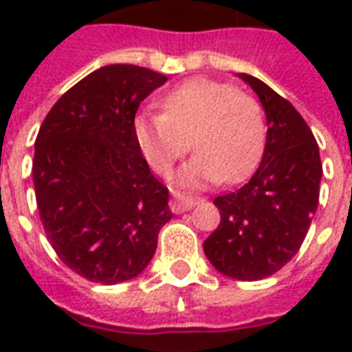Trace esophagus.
I'll list each match as a JSON object with an SVG mask.
<instances>
[{
    "mask_svg": "<svg viewBox=\"0 0 352 352\" xmlns=\"http://www.w3.org/2000/svg\"><path fill=\"white\" fill-rule=\"evenodd\" d=\"M198 204V198H192V196H186V194H179L175 192L173 194V198L169 201V207H171V211L175 214L184 213V211H188L192 207Z\"/></svg>",
    "mask_w": 352,
    "mask_h": 352,
    "instance_id": "1",
    "label": "esophagus"
}]
</instances>
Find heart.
<instances>
[{
  "label": "heart",
  "mask_w": 352,
  "mask_h": 352,
  "mask_svg": "<svg viewBox=\"0 0 352 352\" xmlns=\"http://www.w3.org/2000/svg\"><path fill=\"white\" fill-rule=\"evenodd\" d=\"M164 113H139L133 135L151 168L168 175L179 158L196 148L177 183L181 186L249 175L264 148L265 122L260 103L232 85L211 79L184 80L162 98ZM191 143H188V139Z\"/></svg>",
  "instance_id": "obj_1"
}]
</instances>
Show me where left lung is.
<instances>
[{"mask_svg": "<svg viewBox=\"0 0 352 352\" xmlns=\"http://www.w3.org/2000/svg\"><path fill=\"white\" fill-rule=\"evenodd\" d=\"M265 111L267 135L251 181L214 198L221 224L204 241L226 277L260 280L294 258L318 206L322 164L313 131L294 105L252 75L239 73Z\"/></svg>", "mask_w": 352, "mask_h": 352, "instance_id": "obj_1", "label": "left lung"}]
</instances>
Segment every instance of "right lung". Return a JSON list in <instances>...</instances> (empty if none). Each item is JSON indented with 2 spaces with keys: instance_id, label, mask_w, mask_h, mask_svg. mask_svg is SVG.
<instances>
[{
  "instance_id": "obj_1",
  "label": "right lung",
  "mask_w": 352,
  "mask_h": 352,
  "mask_svg": "<svg viewBox=\"0 0 352 352\" xmlns=\"http://www.w3.org/2000/svg\"><path fill=\"white\" fill-rule=\"evenodd\" d=\"M166 80L139 65L100 67L54 103L35 139L43 228L60 260L92 283L138 277L173 217L133 135L141 101Z\"/></svg>"
}]
</instances>
